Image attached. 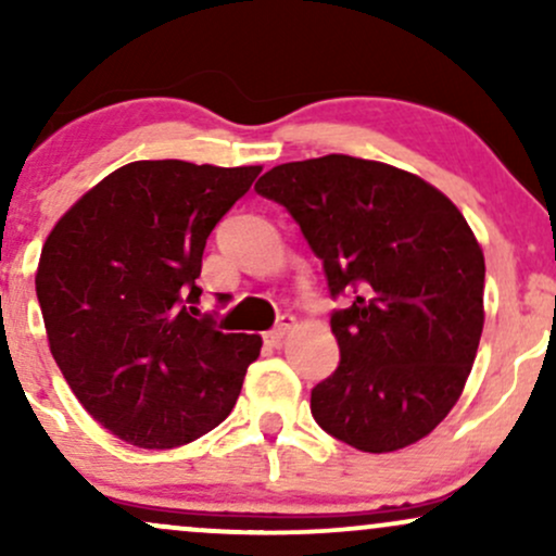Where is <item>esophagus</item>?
<instances>
[{"label": "esophagus", "instance_id": "34e87169", "mask_svg": "<svg viewBox=\"0 0 556 556\" xmlns=\"http://www.w3.org/2000/svg\"><path fill=\"white\" fill-rule=\"evenodd\" d=\"M290 329H292V316H282V321H279L277 327H274L271 331H266V334H264L266 344H271V348H277V344H282L285 337L290 334Z\"/></svg>", "mask_w": 556, "mask_h": 556}]
</instances>
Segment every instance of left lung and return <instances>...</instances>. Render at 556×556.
<instances>
[{
  "instance_id": "1",
  "label": "left lung",
  "mask_w": 556,
  "mask_h": 556,
  "mask_svg": "<svg viewBox=\"0 0 556 556\" xmlns=\"http://www.w3.org/2000/svg\"><path fill=\"white\" fill-rule=\"evenodd\" d=\"M321 258L340 366L311 392L324 431L363 452L429 437L460 400L483 331V251L455 203L410 172L329 154L256 182Z\"/></svg>"
}]
</instances>
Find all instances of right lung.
I'll return each mask as SVG.
<instances>
[{
  "label": "right lung",
  "instance_id": "obj_1",
  "mask_svg": "<svg viewBox=\"0 0 556 556\" xmlns=\"http://www.w3.org/2000/svg\"><path fill=\"white\" fill-rule=\"evenodd\" d=\"M261 167L180 159L114 169L56 222L36 271L49 350L80 405L143 450L193 442L232 413L258 334L195 318L208 235Z\"/></svg>",
  "mask_w": 556,
  "mask_h": 556
}]
</instances>
